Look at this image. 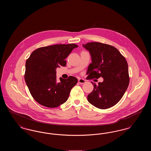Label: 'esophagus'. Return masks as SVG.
<instances>
[{"instance_id": "esophagus-1", "label": "esophagus", "mask_w": 151, "mask_h": 151, "mask_svg": "<svg viewBox=\"0 0 151 151\" xmlns=\"http://www.w3.org/2000/svg\"><path fill=\"white\" fill-rule=\"evenodd\" d=\"M78 82L80 84H84L86 83V80L83 79H79L78 80Z\"/></svg>"}]
</instances>
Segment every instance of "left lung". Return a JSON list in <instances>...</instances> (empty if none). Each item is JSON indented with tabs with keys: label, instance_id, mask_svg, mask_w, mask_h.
Wrapping results in <instances>:
<instances>
[{
	"label": "left lung",
	"instance_id": "obj_1",
	"mask_svg": "<svg viewBox=\"0 0 151 151\" xmlns=\"http://www.w3.org/2000/svg\"><path fill=\"white\" fill-rule=\"evenodd\" d=\"M83 46L89 51L92 57V63L86 72V79L104 78V81L98 85L91 82L93 91L88 95V101L101 109L111 108L121 100L129 86L127 60L111 45L92 42Z\"/></svg>",
	"mask_w": 151,
	"mask_h": 151
}]
</instances>
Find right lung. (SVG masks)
Instances as JSON below:
<instances>
[{"mask_svg": "<svg viewBox=\"0 0 151 151\" xmlns=\"http://www.w3.org/2000/svg\"><path fill=\"white\" fill-rule=\"evenodd\" d=\"M74 43L58 44L41 47L33 51L25 63L26 84L33 99L41 105L57 108L67 100L78 79L70 76L56 80V68L66 65L65 58L74 48Z\"/></svg>", "mask_w": 151, "mask_h": 151, "instance_id": "add662e5", "label": "right lung"}]
</instances>
